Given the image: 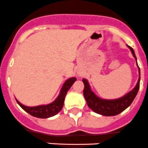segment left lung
I'll list each match as a JSON object with an SVG mask.
<instances>
[{
    "instance_id": "8db88e82",
    "label": "left lung",
    "mask_w": 148,
    "mask_h": 148,
    "mask_svg": "<svg viewBox=\"0 0 148 148\" xmlns=\"http://www.w3.org/2000/svg\"><path fill=\"white\" fill-rule=\"evenodd\" d=\"M128 47L132 51V55L137 62V59H136L133 49L130 46H128ZM138 70H139V79L138 80L135 87L126 95H124L123 97L120 98L118 99H114V100H106V99H101L98 97L91 90L87 80L86 79H83V82L84 84V95L89 108H91L94 112L97 114L108 116H115L123 112L125 109L127 108L128 107L131 105L138 92L140 86L139 67H138Z\"/></svg>"
}]
</instances>
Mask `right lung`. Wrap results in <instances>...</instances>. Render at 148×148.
<instances>
[{
	"mask_svg": "<svg viewBox=\"0 0 148 148\" xmlns=\"http://www.w3.org/2000/svg\"><path fill=\"white\" fill-rule=\"evenodd\" d=\"M76 80V77H71L64 82L59 96L57 97L55 101L49 105H39V106L36 107H27L22 105L17 100L16 101L23 110L31 114L32 116L38 117V118H48V117H50V116H53L57 114L62 110L63 105H64V100L67 92L69 90V89L71 87V86Z\"/></svg>",
	"mask_w": 148,
	"mask_h": 148,
	"instance_id": "1",
	"label": "right lung"
}]
</instances>
